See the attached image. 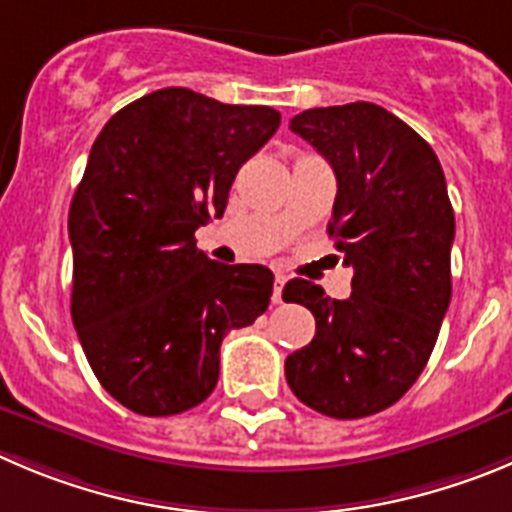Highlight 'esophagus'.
Instances as JSON below:
<instances>
[{"label":"esophagus","instance_id":"34e87169","mask_svg":"<svg viewBox=\"0 0 512 512\" xmlns=\"http://www.w3.org/2000/svg\"><path fill=\"white\" fill-rule=\"evenodd\" d=\"M283 272H275V290H272V303H283V285H285Z\"/></svg>","mask_w":512,"mask_h":512}]
</instances>
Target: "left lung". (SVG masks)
I'll return each instance as SVG.
<instances>
[{"mask_svg": "<svg viewBox=\"0 0 512 512\" xmlns=\"http://www.w3.org/2000/svg\"><path fill=\"white\" fill-rule=\"evenodd\" d=\"M290 131L333 166L328 234L353 280L346 300L300 278L285 285V303L315 315V338L285 358V379L326 417H369L412 389L450 308L447 181L432 146L381 105L310 108Z\"/></svg>", "mask_w": 512, "mask_h": 512, "instance_id": "8db88e82", "label": "left lung"}]
</instances>
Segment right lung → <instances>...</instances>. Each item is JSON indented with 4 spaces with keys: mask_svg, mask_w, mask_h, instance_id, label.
<instances>
[{
    "mask_svg": "<svg viewBox=\"0 0 512 512\" xmlns=\"http://www.w3.org/2000/svg\"><path fill=\"white\" fill-rule=\"evenodd\" d=\"M280 126L267 105L161 88L105 123L70 204L75 331L103 389L143 417L197 407L219 346L270 305L272 272L222 265L194 232Z\"/></svg>",
    "mask_w": 512,
    "mask_h": 512,
    "instance_id": "1",
    "label": "right lung"
}]
</instances>
